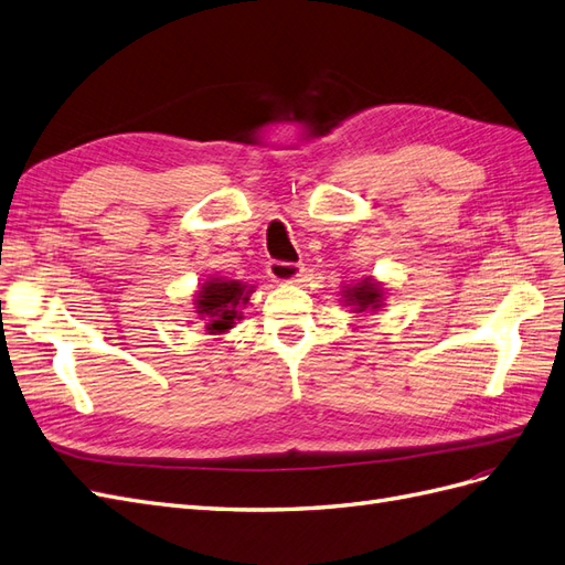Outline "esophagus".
<instances>
[{
  "label": "esophagus",
  "mask_w": 565,
  "mask_h": 565,
  "mask_svg": "<svg viewBox=\"0 0 565 565\" xmlns=\"http://www.w3.org/2000/svg\"><path fill=\"white\" fill-rule=\"evenodd\" d=\"M267 274H269L274 281L291 284V281H298L302 277V267L296 265V263H281V259H269Z\"/></svg>",
  "instance_id": "obj_1"
}]
</instances>
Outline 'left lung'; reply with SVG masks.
<instances>
[{
  "label": "left lung",
  "instance_id": "1",
  "mask_svg": "<svg viewBox=\"0 0 565 565\" xmlns=\"http://www.w3.org/2000/svg\"><path fill=\"white\" fill-rule=\"evenodd\" d=\"M343 298L349 306L355 308V312H365V310H377L382 306V288L377 281H372L370 277L365 281H360L351 286L349 291H343Z\"/></svg>",
  "mask_w": 565,
  "mask_h": 565
}]
</instances>
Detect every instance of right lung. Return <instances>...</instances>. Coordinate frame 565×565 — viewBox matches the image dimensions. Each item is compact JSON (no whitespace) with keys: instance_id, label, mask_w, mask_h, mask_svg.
Instances as JSON below:
<instances>
[{"instance_id":"obj_1","label":"right lung","mask_w":565,"mask_h":565,"mask_svg":"<svg viewBox=\"0 0 565 565\" xmlns=\"http://www.w3.org/2000/svg\"><path fill=\"white\" fill-rule=\"evenodd\" d=\"M248 288L241 281H226V279H210L202 284L198 291L195 306L198 312L207 320V331L212 334H224L226 329L234 327L241 320L238 306L248 302Z\"/></svg>"}]
</instances>
